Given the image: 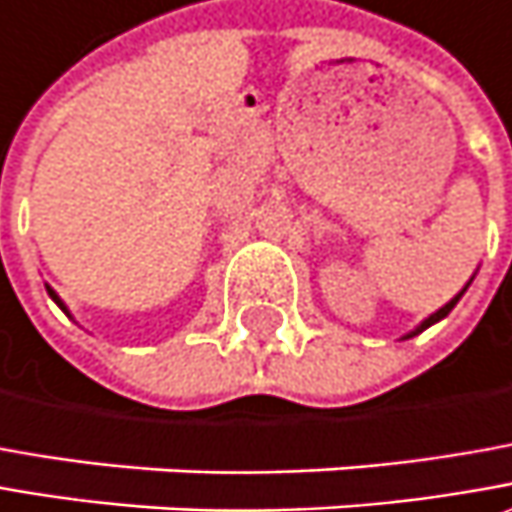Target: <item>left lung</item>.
I'll return each instance as SVG.
<instances>
[{"label": "left lung", "mask_w": 512, "mask_h": 512, "mask_svg": "<svg viewBox=\"0 0 512 512\" xmlns=\"http://www.w3.org/2000/svg\"><path fill=\"white\" fill-rule=\"evenodd\" d=\"M467 286H470V283H467ZM467 286H465V289H467ZM465 289L459 291V294H456V297H453V300H450V303H445V306H442V309L436 311V314H431V317H428V320H425V323H422V326L414 328V331H411V334H405V337H402V340H411V337H416V334H422V331H425V328H428V326H433V323H439V320H442V317H448L450 309H453V306H456V303H459V297H462V294H465Z\"/></svg>", "instance_id": "left-lung-1"}]
</instances>
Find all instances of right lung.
<instances>
[{
    "instance_id": "1",
    "label": "right lung",
    "mask_w": 512,
    "mask_h": 512,
    "mask_svg": "<svg viewBox=\"0 0 512 512\" xmlns=\"http://www.w3.org/2000/svg\"><path fill=\"white\" fill-rule=\"evenodd\" d=\"M47 294H50V297H53V303H56V306H59V309H62L64 314H67V306H64L62 300H59V294H56V291L50 289V286H47Z\"/></svg>"
}]
</instances>
